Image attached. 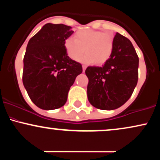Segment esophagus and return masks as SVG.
Returning <instances> with one entry per match:
<instances>
[{"mask_svg":"<svg viewBox=\"0 0 160 160\" xmlns=\"http://www.w3.org/2000/svg\"><path fill=\"white\" fill-rule=\"evenodd\" d=\"M86 68V66L85 65H82V72H84V71H85Z\"/></svg>","mask_w":160,"mask_h":160,"instance_id":"1","label":"esophagus"}]
</instances>
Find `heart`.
<instances>
[{
    "instance_id": "b5f03b06",
    "label": "heart",
    "mask_w": 160,
    "mask_h": 160,
    "mask_svg": "<svg viewBox=\"0 0 160 160\" xmlns=\"http://www.w3.org/2000/svg\"><path fill=\"white\" fill-rule=\"evenodd\" d=\"M64 47L69 58L74 61L85 52L80 58L83 64L103 65L111 57L113 49V38L111 34L95 30H80L74 38H68L64 41Z\"/></svg>"
}]
</instances>
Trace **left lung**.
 I'll return each instance as SVG.
<instances>
[{
	"label": "left lung",
	"mask_w": 160,
	"mask_h": 160,
	"mask_svg": "<svg viewBox=\"0 0 160 160\" xmlns=\"http://www.w3.org/2000/svg\"><path fill=\"white\" fill-rule=\"evenodd\" d=\"M138 62L131 41L117 33L109 59L102 67L86 69L89 103L101 110H114L126 103L137 85Z\"/></svg>",
	"instance_id": "1"
}]
</instances>
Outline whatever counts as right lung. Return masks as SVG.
I'll return each instance as SVG.
<instances>
[{
	"label": "right lung",
	"instance_id": "right-lung-1",
	"mask_svg": "<svg viewBox=\"0 0 160 160\" xmlns=\"http://www.w3.org/2000/svg\"><path fill=\"white\" fill-rule=\"evenodd\" d=\"M71 26L47 23L29 40L24 56L23 85L33 103L54 110L66 103L68 93L82 65L70 58L64 41L74 33Z\"/></svg>",
	"mask_w": 160,
	"mask_h": 160
}]
</instances>
